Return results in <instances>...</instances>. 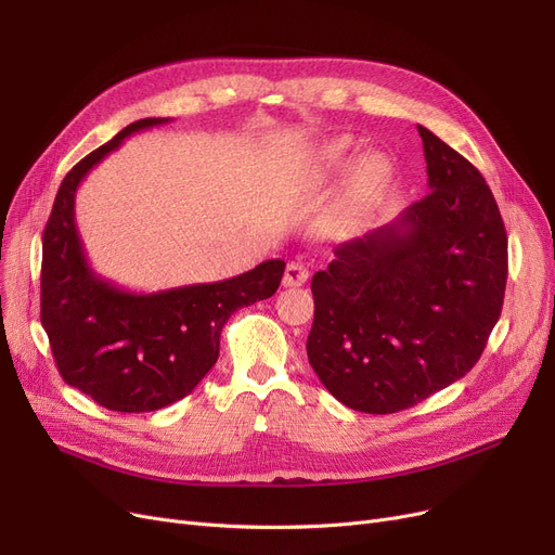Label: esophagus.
<instances>
[{
	"mask_svg": "<svg viewBox=\"0 0 555 555\" xmlns=\"http://www.w3.org/2000/svg\"><path fill=\"white\" fill-rule=\"evenodd\" d=\"M306 281H308L306 264H301V262H297V260L287 262L285 274H283V285H285V287H299V285H304Z\"/></svg>",
	"mask_w": 555,
	"mask_h": 555,
	"instance_id": "esophagus-1",
	"label": "esophagus"
}]
</instances>
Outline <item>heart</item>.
Masks as SVG:
<instances>
[{
    "mask_svg": "<svg viewBox=\"0 0 555 555\" xmlns=\"http://www.w3.org/2000/svg\"><path fill=\"white\" fill-rule=\"evenodd\" d=\"M353 142L349 135H335L326 142H322L320 147L312 154V170H315L318 177L326 179L337 172H343L349 158H351ZM392 181V163L380 156V154H370L365 158H360L358 165L353 167V172L347 183L345 192V202L335 215V231L337 233H349L358 227L363 212L388 190Z\"/></svg>",
    "mask_w": 555,
    "mask_h": 555,
    "instance_id": "1",
    "label": "heart"
}]
</instances>
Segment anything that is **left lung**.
<instances>
[{
    "instance_id": "8db88e82",
    "label": "left lung",
    "mask_w": 555,
    "mask_h": 555,
    "mask_svg": "<svg viewBox=\"0 0 555 555\" xmlns=\"http://www.w3.org/2000/svg\"><path fill=\"white\" fill-rule=\"evenodd\" d=\"M417 131L428 195L337 247L310 283V367L337 401L370 415L405 411L463 378L499 322L508 279V237L483 175Z\"/></svg>"
}]
</instances>
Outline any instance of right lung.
<instances>
[{
    "label": "right lung",
    "instance_id": "right-lung-1",
    "mask_svg": "<svg viewBox=\"0 0 555 555\" xmlns=\"http://www.w3.org/2000/svg\"><path fill=\"white\" fill-rule=\"evenodd\" d=\"M172 122L144 117L88 154L63 179L42 233L40 322L72 388L117 413H152L188 397L218 363L237 308L276 293L285 262L215 283L131 293L90 268L75 222L79 183L129 135Z\"/></svg>",
    "mask_w": 555,
    "mask_h": 555
}]
</instances>
